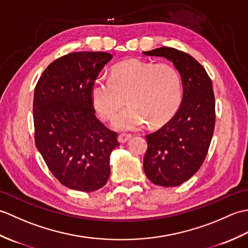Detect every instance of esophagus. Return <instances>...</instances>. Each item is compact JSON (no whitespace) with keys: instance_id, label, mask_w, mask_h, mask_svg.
<instances>
[{"instance_id":"esophagus-1","label":"esophagus","mask_w":248,"mask_h":248,"mask_svg":"<svg viewBox=\"0 0 248 248\" xmlns=\"http://www.w3.org/2000/svg\"><path fill=\"white\" fill-rule=\"evenodd\" d=\"M131 138H132V135L130 134H125V133H121L118 135V141L119 143H125V141H128L129 140H131Z\"/></svg>"}]
</instances>
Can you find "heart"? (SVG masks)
<instances>
[{"mask_svg":"<svg viewBox=\"0 0 248 248\" xmlns=\"http://www.w3.org/2000/svg\"><path fill=\"white\" fill-rule=\"evenodd\" d=\"M180 73L168 62L127 60L116 64L110 78H99L92 86L93 108L102 120L116 116L113 127L136 130L148 123L160 127L178 110L182 100Z\"/></svg>","mask_w":248,"mask_h":248,"instance_id":"obj_1","label":"heart"}]
</instances>
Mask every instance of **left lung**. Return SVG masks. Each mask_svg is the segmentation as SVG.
Returning a JSON list of instances; mask_svg holds the SVG:
<instances>
[{
    "mask_svg": "<svg viewBox=\"0 0 248 248\" xmlns=\"http://www.w3.org/2000/svg\"><path fill=\"white\" fill-rule=\"evenodd\" d=\"M148 56L165 57L180 73L183 97L173 117L146 135L144 170L155 186H178L198 171L207 156L215 125L211 78L199 62L182 51L162 46Z\"/></svg>",
    "mask_w": 248,
    "mask_h": 248,
    "instance_id": "8db88e82",
    "label": "left lung"
}]
</instances>
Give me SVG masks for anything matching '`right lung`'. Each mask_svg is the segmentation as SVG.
<instances>
[{
  "instance_id": "1",
  "label": "right lung",
  "mask_w": 248,
  "mask_h": 248,
  "mask_svg": "<svg viewBox=\"0 0 248 248\" xmlns=\"http://www.w3.org/2000/svg\"><path fill=\"white\" fill-rule=\"evenodd\" d=\"M105 52H73L46 68L34 92L35 144L62 186L81 192L101 188L109 177V155L117 133L94 115L92 86Z\"/></svg>"
}]
</instances>
